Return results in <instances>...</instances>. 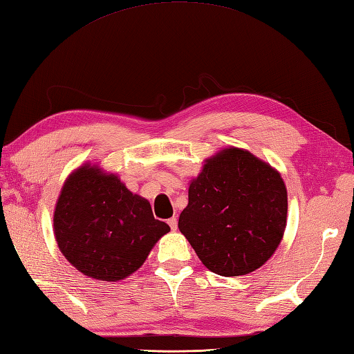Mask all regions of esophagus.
Masks as SVG:
<instances>
[{
  "mask_svg": "<svg viewBox=\"0 0 354 354\" xmlns=\"http://www.w3.org/2000/svg\"><path fill=\"white\" fill-rule=\"evenodd\" d=\"M168 224H169V227H171V230H177V225H178V221H177V218H176V216H172V218H169V219H168Z\"/></svg>",
  "mask_w": 354,
  "mask_h": 354,
  "instance_id": "obj_1",
  "label": "esophagus"
}]
</instances>
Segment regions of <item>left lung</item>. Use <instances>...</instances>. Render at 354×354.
Instances as JSON below:
<instances>
[{"label":"left lung","mask_w":354,"mask_h":354,"mask_svg":"<svg viewBox=\"0 0 354 354\" xmlns=\"http://www.w3.org/2000/svg\"><path fill=\"white\" fill-rule=\"evenodd\" d=\"M178 229L203 265L224 277L270 261L283 239L288 192L280 172L253 153L227 147L189 182Z\"/></svg>","instance_id":"obj_1"}]
</instances>
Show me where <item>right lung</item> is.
Instances as JSON below:
<instances>
[{
  "mask_svg": "<svg viewBox=\"0 0 354 354\" xmlns=\"http://www.w3.org/2000/svg\"><path fill=\"white\" fill-rule=\"evenodd\" d=\"M53 230L66 261L86 277L120 281L138 271L171 229L150 201L97 163L74 169L62 186Z\"/></svg>",
  "mask_w": 354,
  "mask_h": 354,
  "instance_id": "right-lung-1",
  "label": "right lung"
}]
</instances>
